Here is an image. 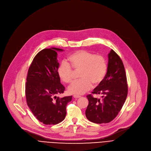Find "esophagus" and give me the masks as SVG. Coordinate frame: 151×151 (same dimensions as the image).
<instances>
[{
  "instance_id": "obj_1",
  "label": "esophagus",
  "mask_w": 151,
  "mask_h": 151,
  "mask_svg": "<svg viewBox=\"0 0 151 151\" xmlns=\"http://www.w3.org/2000/svg\"><path fill=\"white\" fill-rule=\"evenodd\" d=\"M73 97H74V98L77 99V98H80V97H81V96H78V95H74V96H73Z\"/></svg>"
}]
</instances>
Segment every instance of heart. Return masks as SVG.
I'll return each mask as SVG.
<instances>
[{"label":"heart","instance_id":"b5f03b06","mask_svg":"<svg viewBox=\"0 0 151 151\" xmlns=\"http://www.w3.org/2000/svg\"><path fill=\"white\" fill-rule=\"evenodd\" d=\"M68 63L62 62L58 70L61 80L66 83L73 81L74 71H80V80L68 88L72 94H83L90 90L92 86L101 83L106 76L108 66L105 59L101 55H94L85 50L77 51L68 58ZM73 69H72V68Z\"/></svg>","mask_w":151,"mask_h":151}]
</instances>
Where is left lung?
Here are the masks:
<instances>
[{"mask_svg":"<svg viewBox=\"0 0 151 151\" xmlns=\"http://www.w3.org/2000/svg\"><path fill=\"white\" fill-rule=\"evenodd\" d=\"M101 94V99L87 96L89 104L86 116L96 124L112 121L122 109L128 93V84L122 60L113 50L108 54L107 73L104 80L92 92Z\"/></svg>","mask_w":151,"mask_h":151,"instance_id":"1","label":"left lung"}]
</instances>
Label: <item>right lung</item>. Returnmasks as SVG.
<instances>
[{
	"mask_svg": "<svg viewBox=\"0 0 151 151\" xmlns=\"http://www.w3.org/2000/svg\"><path fill=\"white\" fill-rule=\"evenodd\" d=\"M56 51L62 49L45 48L37 53L29 68L26 98L27 106L37 119L46 125L61 122L66 116V106L72 96L62 98L65 87L58 75L59 63Z\"/></svg>",
	"mask_w": 151,
	"mask_h": 151,
	"instance_id": "right-lung-1",
	"label": "right lung"
}]
</instances>
